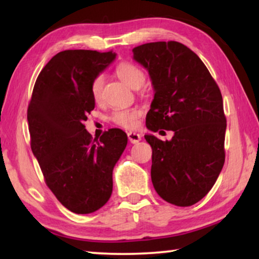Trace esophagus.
I'll use <instances>...</instances> for the list:
<instances>
[{"instance_id":"34e87169","label":"esophagus","mask_w":259,"mask_h":259,"mask_svg":"<svg viewBox=\"0 0 259 259\" xmlns=\"http://www.w3.org/2000/svg\"><path fill=\"white\" fill-rule=\"evenodd\" d=\"M127 137H128V140L132 144H137V143H139V141L141 140L140 134H138L136 132H128V133H127Z\"/></svg>"}]
</instances>
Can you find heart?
I'll return each mask as SVG.
<instances>
[{
  "instance_id": "b5f03b06",
  "label": "heart",
  "mask_w": 259,
  "mask_h": 259,
  "mask_svg": "<svg viewBox=\"0 0 259 259\" xmlns=\"http://www.w3.org/2000/svg\"><path fill=\"white\" fill-rule=\"evenodd\" d=\"M115 73L120 80H122L127 86L132 88H139L145 82L144 70L132 62H121L116 66ZM104 87H105V77L100 75H95L91 81L90 91L91 95L95 102H100L104 98ZM143 114L140 108H130V109H116L113 112L111 120L115 125L127 130L137 128L139 125V118Z\"/></svg>"
}]
</instances>
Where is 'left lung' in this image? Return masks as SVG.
<instances>
[{
	"instance_id": "obj_1",
	"label": "left lung",
	"mask_w": 259,
	"mask_h": 259,
	"mask_svg": "<svg viewBox=\"0 0 259 259\" xmlns=\"http://www.w3.org/2000/svg\"><path fill=\"white\" fill-rule=\"evenodd\" d=\"M132 52L155 92L147 128L175 133L169 141L145 136L152 147V183L167 203L191 206L206 196L224 166L221 90L196 53L180 42H150Z\"/></svg>"
}]
</instances>
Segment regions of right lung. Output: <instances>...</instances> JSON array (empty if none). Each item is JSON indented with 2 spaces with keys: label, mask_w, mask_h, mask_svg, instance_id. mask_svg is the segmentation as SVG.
<instances>
[{
  "label": "right lung",
  "mask_w": 259,
  "mask_h": 259,
  "mask_svg": "<svg viewBox=\"0 0 259 259\" xmlns=\"http://www.w3.org/2000/svg\"><path fill=\"white\" fill-rule=\"evenodd\" d=\"M115 53L84 49L60 52L38 74L28 105L30 147L45 182L66 208L77 214L99 210L113 191V168L127 136L111 128L97 139L83 122L95 107L92 79Z\"/></svg>",
  "instance_id": "add662e5"
}]
</instances>
